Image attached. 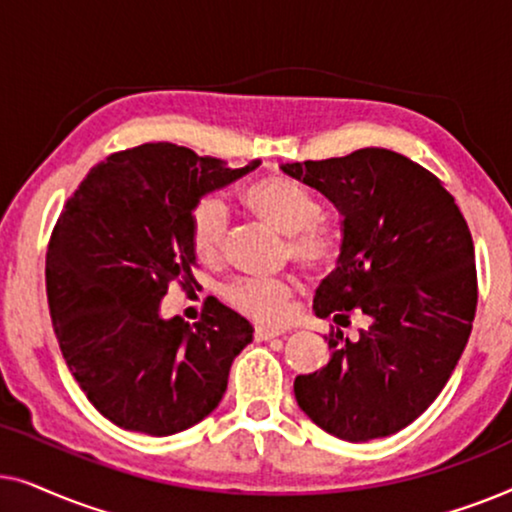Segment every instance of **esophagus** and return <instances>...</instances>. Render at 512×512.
<instances>
[{
  "instance_id": "esophagus-1",
  "label": "esophagus",
  "mask_w": 512,
  "mask_h": 512,
  "mask_svg": "<svg viewBox=\"0 0 512 512\" xmlns=\"http://www.w3.org/2000/svg\"><path fill=\"white\" fill-rule=\"evenodd\" d=\"M279 331H272V328H254V338L258 340V342H263V340H275V338H279Z\"/></svg>"
}]
</instances>
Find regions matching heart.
<instances>
[{"label":"heart","mask_w":512,"mask_h":512,"mask_svg":"<svg viewBox=\"0 0 512 512\" xmlns=\"http://www.w3.org/2000/svg\"><path fill=\"white\" fill-rule=\"evenodd\" d=\"M251 214L286 237V256L307 277L321 279L338 268L342 240L335 230L321 226L324 209L303 186L282 174L256 179L242 191ZM228 207L216 195H205L188 214V242L202 263H219L228 242ZM298 282L293 277H235L223 286L221 296L244 317L258 324H284L291 314Z\"/></svg>","instance_id":"heart-1"}]
</instances>
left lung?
I'll use <instances>...</instances> for the list:
<instances>
[{
	"label": "left lung",
	"instance_id": "left-lung-1",
	"mask_svg": "<svg viewBox=\"0 0 512 512\" xmlns=\"http://www.w3.org/2000/svg\"><path fill=\"white\" fill-rule=\"evenodd\" d=\"M282 170L345 216L342 258L317 289L314 312L338 326L354 314L368 321L354 340L331 328V359L298 375L293 394L342 440L391 436L436 401L471 335V230L443 181L401 153L359 149Z\"/></svg>",
	"mask_w": 512,
	"mask_h": 512
}]
</instances>
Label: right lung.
Masks as SVG:
<instances>
[{"label": "right lung", "mask_w": 512, "mask_h": 512, "mask_svg": "<svg viewBox=\"0 0 512 512\" xmlns=\"http://www.w3.org/2000/svg\"><path fill=\"white\" fill-rule=\"evenodd\" d=\"M254 167L139 144L90 167L62 207L46 251L53 328L83 394L121 429L172 436L223 398L230 363L251 342L249 321L209 300L191 328L160 319V300L172 284H198L195 202Z\"/></svg>", "instance_id": "1"}]
</instances>
